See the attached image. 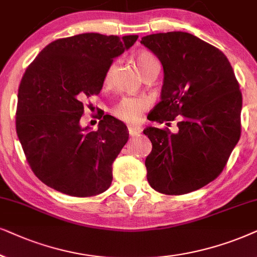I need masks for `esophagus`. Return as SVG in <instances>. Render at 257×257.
Returning <instances> with one entry per match:
<instances>
[{
  "mask_svg": "<svg viewBox=\"0 0 257 257\" xmlns=\"http://www.w3.org/2000/svg\"><path fill=\"white\" fill-rule=\"evenodd\" d=\"M128 132H129V135H131V136H135V135H139L140 133L142 132V129L140 128V126L129 125L128 126Z\"/></svg>",
  "mask_w": 257,
  "mask_h": 257,
  "instance_id": "34e87169",
  "label": "esophagus"
}]
</instances>
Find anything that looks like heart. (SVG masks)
I'll list each match as a JSON object with an SVG mask.
<instances>
[{"instance_id":"obj_1","label":"heart","mask_w":257,"mask_h":257,"mask_svg":"<svg viewBox=\"0 0 257 257\" xmlns=\"http://www.w3.org/2000/svg\"><path fill=\"white\" fill-rule=\"evenodd\" d=\"M136 64H138L140 71L142 75L148 73L150 69L157 66L156 57L153 54L148 53V51H142L136 57ZM112 69L114 66L109 68L107 74H105V82L110 80ZM149 105V101L147 97L139 96V97H124L118 102L117 104L114 105L112 108V115L116 118L121 119L123 122L126 123H138L141 119L142 112Z\"/></svg>"}]
</instances>
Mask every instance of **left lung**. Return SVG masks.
Wrapping results in <instances>:
<instances>
[{"instance_id": "1", "label": "left lung", "mask_w": 257, "mask_h": 257, "mask_svg": "<svg viewBox=\"0 0 257 257\" xmlns=\"http://www.w3.org/2000/svg\"><path fill=\"white\" fill-rule=\"evenodd\" d=\"M141 43L164 71L161 101L148 118L169 126L177 119L179 128L143 131L153 145L147 180L161 194L191 193L220 175L240 140V84L227 56L191 34H152Z\"/></svg>"}]
</instances>
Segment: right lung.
I'll return each instance as SVG.
<instances>
[{
  "mask_svg": "<svg viewBox=\"0 0 257 257\" xmlns=\"http://www.w3.org/2000/svg\"><path fill=\"white\" fill-rule=\"evenodd\" d=\"M138 35L88 33L48 44L29 64L19 87L16 133L34 174L70 196L103 193L112 163L128 141L125 124L104 112L98 129L82 128L83 102L100 94L115 57Z\"/></svg>",
  "mask_w": 257,
  "mask_h": 257,
  "instance_id": "right-lung-1",
  "label": "right lung"
}]
</instances>
